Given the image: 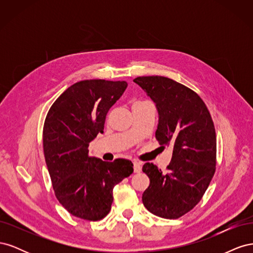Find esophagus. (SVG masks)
<instances>
[{
	"label": "esophagus",
	"mask_w": 253,
	"mask_h": 253,
	"mask_svg": "<svg viewBox=\"0 0 253 253\" xmlns=\"http://www.w3.org/2000/svg\"><path fill=\"white\" fill-rule=\"evenodd\" d=\"M134 172L135 173H140L141 171V163L139 162H134Z\"/></svg>",
	"instance_id": "1"
}]
</instances>
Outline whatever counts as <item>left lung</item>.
Returning a JSON list of instances; mask_svg holds the SVG:
<instances>
[{"label": "left lung", "mask_w": 253, "mask_h": 253, "mask_svg": "<svg viewBox=\"0 0 253 253\" xmlns=\"http://www.w3.org/2000/svg\"><path fill=\"white\" fill-rule=\"evenodd\" d=\"M133 81L156 105V139L173 148L166 174L155 165H143L150 186L142 203L157 216L178 218L202 200L215 172L216 135L211 115L195 91L172 79L148 76Z\"/></svg>", "instance_id": "obj_1"}]
</instances>
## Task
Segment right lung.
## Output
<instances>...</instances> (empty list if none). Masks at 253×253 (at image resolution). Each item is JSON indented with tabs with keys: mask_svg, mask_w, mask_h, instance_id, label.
I'll list each match as a JSON object with an SVG mask.
<instances>
[{
	"mask_svg": "<svg viewBox=\"0 0 253 253\" xmlns=\"http://www.w3.org/2000/svg\"><path fill=\"white\" fill-rule=\"evenodd\" d=\"M126 81L83 80L49 109L43 127L45 163L59 203L72 215L99 220L111 210L113 189L134 171L127 159L113 163L88 156V144L103 133L105 116L124 94Z\"/></svg>",
	"mask_w": 253,
	"mask_h": 253,
	"instance_id": "1",
	"label": "right lung"
}]
</instances>
